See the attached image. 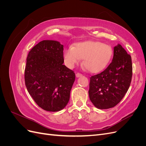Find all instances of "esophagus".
Wrapping results in <instances>:
<instances>
[{
	"instance_id": "1",
	"label": "esophagus",
	"mask_w": 146,
	"mask_h": 146,
	"mask_svg": "<svg viewBox=\"0 0 146 146\" xmlns=\"http://www.w3.org/2000/svg\"><path fill=\"white\" fill-rule=\"evenodd\" d=\"M76 77H77V78H78V77H82L83 75L82 74H80V73H78V72H77L76 74Z\"/></svg>"
}]
</instances>
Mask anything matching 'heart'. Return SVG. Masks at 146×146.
<instances>
[{
  "label": "heart",
  "instance_id": "1",
  "mask_svg": "<svg viewBox=\"0 0 146 146\" xmlns=\"http://www.w3.org/2000/svg\"><path fill=\"white\" fill-rule=\"evenodd\" d=\"M113 55L111 46L96 41H85L75 44L64 50L63 58L68 67L72 68L83 59V65L88 71L97 73L108 65Z\"/></svg>",
  "mask_w": 146,
  "mask_h": 146
}]
</instances>
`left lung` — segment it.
<instances>
[{
    "label": "left lung",
    "mask_w": 146,
    "mask_h": 146,
    "mask_svg": "<svg viewBox=\"0 0 146 146\" xmlns=\"http://www.w3.org/2000/svg\"><path fill=\"white\" fill-rule=\"evenodd\" d=\"M132 77L131 56L121 44L114 47L112 62L103 72L90 77L89 96L99 109L113 108L120 102Z\"/></svg>",
    "instance_id": "1"
}]
</instances>
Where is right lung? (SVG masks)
<instances>
[{
	"instance_id": "add662e5",
	"label": "right lung",
	"mask_w": 146,
	"mask_h": 146,
	"mask_svg": "<svg viewBox=\"0 0 146 146\" xmlns=\"http://www.w3.org/2000/svg\"><path fill=\"white\" fill-rule=\"evenodd\" d=\"M63 63V45L56 41L39 42L28 54L25 86L36 104L46 111H60L69 100L76 76Z\"/></svg>"
}]
</instances>
